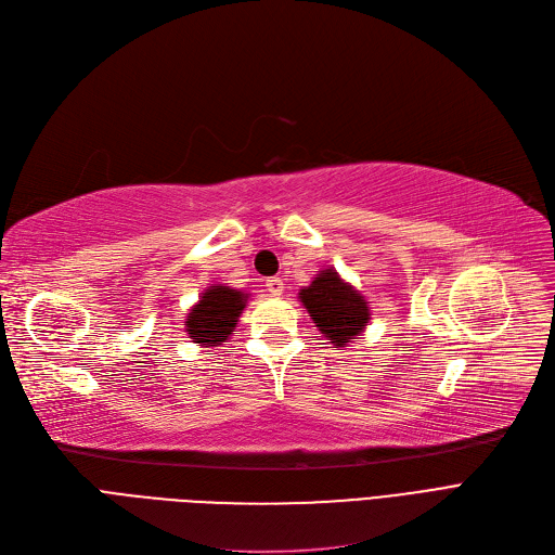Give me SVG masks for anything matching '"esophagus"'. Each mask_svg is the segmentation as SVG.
Masks as SVG:
<instances>
[{
  "label": "esophagus",
  "instance_id": "34e87169",
  "mask_svg": "<svg viewBox=\"0 0 555 555\" xmlns=\"http://www.w3.org/2000/svg\"><path fill=\"white\" fill-rule=\"evenodd\" d=\"M266 287H268V293H270V295L279 297V295L283 293V281H281L279 276H272V279H268V281H266Z\"/></svg>",
  "mask_w": 555,
  "mask_h": 555
}]
</instances>
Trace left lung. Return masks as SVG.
Segmentation results:
<instances>
[{
  "label": "left lung",
  "mask_w": 555,
  "mask_h": 555,
  "mask_svg": "<svg viewBox=\"0 0 555 555\" xmlns=\"http://www.w3.org/2000/svg\"><path fill=\"white\" fill-rule=\"evenodd\" d=\"M299 299L317 328L335 344V348L353 341L371 319L366 299L331 268L319 272L314 281L301 289Z\"/></svg>",
  "instance_id": "obj_1"
}]
</instances>
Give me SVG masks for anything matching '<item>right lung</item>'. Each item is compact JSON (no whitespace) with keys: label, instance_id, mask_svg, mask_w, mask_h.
<instances>
[{"label":"right lung","instance_id":"obj_1","mask_svg":"<svg viewBox=\"0 0 555 555\" xmlns=\"http://www.w3.org/2000/svg\"><path fill=\"white\" fill-rule=\"evenodd\" d=\"M247 304V295L229 285H211L195 304L186 319V333L199 346H218L224 341Z\"/></svg>","mask_w":555,"mask_h":555}]
</instances>
